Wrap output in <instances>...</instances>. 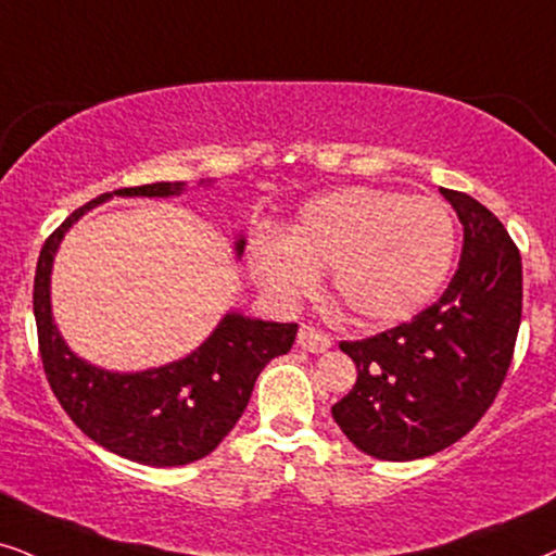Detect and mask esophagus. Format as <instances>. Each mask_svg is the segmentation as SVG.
Listing matches in <instances>:
<instances>
[{"label":"esophagus","instance_id":"34e87169","mask_svg":"<svg viewBox=\"0 0 556 556\" xmlns=\"http://www.w3.org/2000/svg\"><path fill=\"white\" fill-rule=\"evenodd\" d=\"M299 348L306 352H314V355H321V352H327L331 348V340L321 329L306 327L304 324V327L299 329Z\"/></svg>","mask_w":556,"mask_h":556}]
</instances>
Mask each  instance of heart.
I'll use <instances>...</instances> for the list:
<instances>
[{
  "label": "heart",
  "instance_id": "1",
  "mask_svg": "<svg viewBox=\"0 0 556 556\" xmlns=\"http://www.w3.org/2000/svg\"><path fill=\"white\" fill-rule=\"evenodd\" d=\"M454 248V219L439 199L352 186L304 204L286 237L257 235L250 273L280 304H295L329 270L331 299L352 319L395 324L439 293Z\"/></svg>",
  "mask_w": 556,
  "mask_h": 556
}]
</instances>
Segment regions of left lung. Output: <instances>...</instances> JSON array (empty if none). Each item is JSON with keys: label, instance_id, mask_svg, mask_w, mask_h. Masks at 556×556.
<instances>
[{"label": "left lung", "instance_id": "1", "mask_svg": "<svg viewBox=\"0 0 556 556\" xmlns=\"http://www.w3.org/2000/svg\"><path fill=\"white\" fill-rule=\"evenodd\" d=\"M465 229L459 268L442 299L414 319L342 342L357 383L331 416L359 452L391 463L463 439L506 380L521 324V255L490 208L442 189Z\"/></svg>", "mask_w": 556, "mask_h": 556}]
</instances>
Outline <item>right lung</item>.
<instances>
[{
  "label": "right lung",
  "mask_w": 556,
  "mask_h": 556,
  "mask_svg": "<svg viewBox=\"0 0 556 556\" xmlns=\"http://www.w3.org/2000/svg\"><path fill=\"white\" fill-rule=\"evenodd\" d=\"M184 189L181 181L146 184L102 193L76 208L42 244L33 288L40 357L58 403L104 450L150 467L189 465L214 452L248 408L257 375L291 350L299 331V324L229 312L191 355L140 372L104 370L71 352L50 308V270L63 237L89 208L112 197L168 199ZM242 250L244 237L235 242V255Z\"/></svg>",
  "instance_id": "obj_1"
}]
</instances>
